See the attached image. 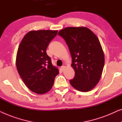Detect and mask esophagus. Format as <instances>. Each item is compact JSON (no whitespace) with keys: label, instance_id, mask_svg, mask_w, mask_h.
Instances as JSON below:
<instances>
[{"label":"esophagus","instance_id":"obj_1","mask_svg":"<svg viewBox=\"0 0 122 122\" xmlns=\"http://www.w3.org/2000/svg\"><path fill=\"white\" fill-rule=\"evenodd\" d=\"M66 67L65 66H62L61 67V70H62V71H64V70L66 69Z\"/></svg>","mask_w":122,"mask_h":122}]
</instances>
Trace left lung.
<instances>
[{
    "label": "left lung",
    "instance_id": "obj_1",
    "mask_svg": "<svg viewBox=\"0 0 122 122\" xmlns=\"http://www.w3.org/2000/svg\"><path fill=\"white\" fill-rule=\"evenodd\" d=\"M69 48L71 66L75 72L72 86L81 92L91 90L98 83L104 65V55L99 39L86 27H67L60 31Z\"/></svg>",
    "mask_w": 122,
    "mask_h": 122
}]
</instances>
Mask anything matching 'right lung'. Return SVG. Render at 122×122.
Here are the masks:
<instances>
[{"label": "right lung", "mask_w": 122, "mask_h": 122, "mask_svg": "<svg viewBox=\"0 0 122 122\" xmlns=\"http://www.w3.org/2000/svg\"><path fill=\"white\" fill-rule=\"evenodd\" d=\"M57 30L30 31L19 46L16 65L26 86L37 94H44L52 88L59 70L53 66L46 49Z\"/></svg>", "instance_id": "obj_1"}]
</instances>
